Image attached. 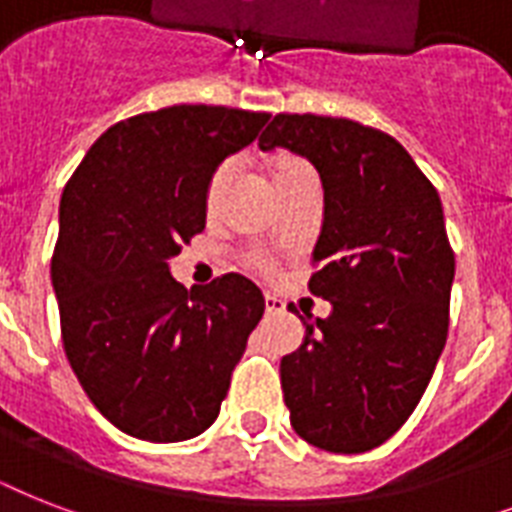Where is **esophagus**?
Returning <instances> with one entry per match:
<instances>
[{
    "label": "esophagus",
    "instance_id": "esophagus-1",
    "mask_svg": "<svg viewBox=\"0 0 512 512\" xmlns=\"http://www.w3.org/2000/svg\"><path fill=\"white\" fill-rule=\"evenodd\" d=\"M284 308H287V303H284L281 297L265 295V311H268V313H284Z\"/></svg>",
    "mask_w": 512,
    "mask_h": 512
}]
</instances>
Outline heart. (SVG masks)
I'll return each mask as SVG.
<instances>
[{"label": "heart", "instance_id": "1", "mask_svg": "<svg viewBox=\"0 0 512 512\" xmlns=\"http://www.w3.org/2000/svg\"><path fill=\"white\" fill-rule=\"evenodd\" d=\"M308 164L303 159H297V156H276L271 162V177H273V185L281 188V185L287 183L289 177L295 175L297 170H303ZM231 172H233V162H223L217 164L215 172L209 175L207 180V191H204V204H207V212H215L217 204H220V196L225 191V183L231 180ZM244 263L252 268V271H260V273H271L276 268V260L273 255H268L265 249H249L247 255H244Z\"/></svg>", "mask_w": 512, "mask_h": 512}]
</instances>
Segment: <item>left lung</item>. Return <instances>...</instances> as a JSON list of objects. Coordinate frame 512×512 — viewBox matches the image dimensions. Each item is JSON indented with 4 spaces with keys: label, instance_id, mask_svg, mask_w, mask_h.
Returning a JSON list of instances; mask_svg holds the SVG:
<instances>
[{
    "label": "left lung",
    "instance_id": "8db88e82",
    "mask_svg": "<svg viewBox=\"0 0 512 512\" xmlns=\"http://www.w3.org/2000/svg\"><path fill=\"white\" fill-rule=\"evenodd\" d=\"M305 156L324 185L311 295L329 319H305L281 358L289 422L308 444L369 452L396 433L428 388L449 335L454 252L438 191L388 132L353 119L276 114L260 148Z\"/></svg>",
    "mask_w": 512,
    "mask_h": 512
}]
</instances>
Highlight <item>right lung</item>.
<instances>
[{"instance_id": "right-lung-1", "label": "right lung", "mask_w": 512, "mask_h": 512, "mask_svg": "<svg viewBox=\"0 0 512 512\" xmlns=\"http://www.w3.org/2000/svg\"><path fill=\"white\" fill-rule=\"evenodd\" d=\"M271 114L170 106L100 135L60 199L52 252L68 364L127 436L172 444L217 420L263 292L241 273L185 289L167 260L204 231L209 175Z\"/></svg>"}]
</instances>
